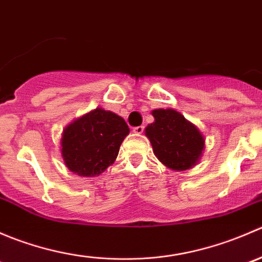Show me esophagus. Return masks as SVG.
<instances>
[{
	"mask_svg": "<svg viewBox=\"0 0 262 262\" xmlns=\"http://www.w3.org/2000/svg\"><path fill=\"white\" fill-rule=\"evenodd\" d=\"M133 132L136 134H142L144 132V126L143 125H139V126H134Z\"/></svg>",
	"mask_w": 262,
	"mask_h": 262,
	"instance_id": "1",
	"label": "esophagus"
}]
</instances>
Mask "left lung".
Segmentation results:
<instances>
[{
  "instance_id": "left-lung-1",
  "label": "left lung",
  "mask_w": 262,
  "mask_h": 262,
  "mask_svg": "<svg viewBox=\"0 0 262 262\" xmlns=\"http://www.w3.org/2000/svg\"><path fill=\"white\" fill-rule=\"evenodd\" d=\"M155 123L146 128L156 157L172 170L184 171L199 160L204 138L194 124L172 109L153 110Z\"/></svg>"
}]
</instances>
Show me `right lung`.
Returning <instances> with one entry per match:
<instances>
[{
    "instance_id": "1",
    "label": "right lung",
    "mask_w": 262,
    "mask_h": 262,
    "mask_svg": "<svg viewBox=\"0 0 262 262\" xmlns=\"http://www.w3.org/2000/svg\"><path fill=\"white\" fill-rule=\"evenodd\" d=\"M128 134L129 126L123 118L106 110H94L63 132L66 166L84 178L100 175L118 157L121 142Z\"/></svg>"
}]
</instances>
